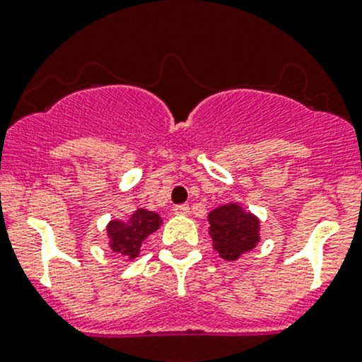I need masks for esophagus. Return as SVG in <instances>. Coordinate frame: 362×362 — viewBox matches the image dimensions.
<instances>
[{"mask_svg": "<svg viewBox=\"0 0 362 362\" xmlns=\"http://www.w3.org/2000/svg\"><path fill=\"white\" fill-rule=\"evenodd\" d=\"M173 214L175 215H187L189 204H177V206H173Z\"/></svg>", "mask_w": 362, "mask_h": 362, "instance_id": "esophagus-1", "label": "esophagus"}]
</instances>
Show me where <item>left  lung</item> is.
Instances as JSON below:
<instances>
[{
	"label": "left lung",
	"mask_w": 362,
	"mask_h": 362,
	"mask_svg": "<svg viewBox=\"0 0 362 362\" xmlns=\"http://www.w3.org/2000/svg\"><path fill=\"white\" fill-rule=\"evenodd\" d=\"M215 250L226 261H235L259 242V221L238 204H224L208 215Z\"/></svg>",
	"instance_id": "8db88e82"
}]
</instances>
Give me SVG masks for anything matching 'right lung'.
Segmentation results:
<instances>
[{
    "instance_id": "obj_1",
    "label": "right lung",
    "mask_w": 362,
    "mask_h": 362,
    "mask_svg": "<svg viewBox=\"0 0 362 362\" xmlns=\"http://www.w3.org/2000/svg\"><path fill=\"white\" fill-rule=\"evenodd\" d=\"M160 217L154 211L136 210L129 221H112L108 224V236L112 250L133 259L140 252L141 243L159 228Z\"/></svg>"
}]
</instances>
